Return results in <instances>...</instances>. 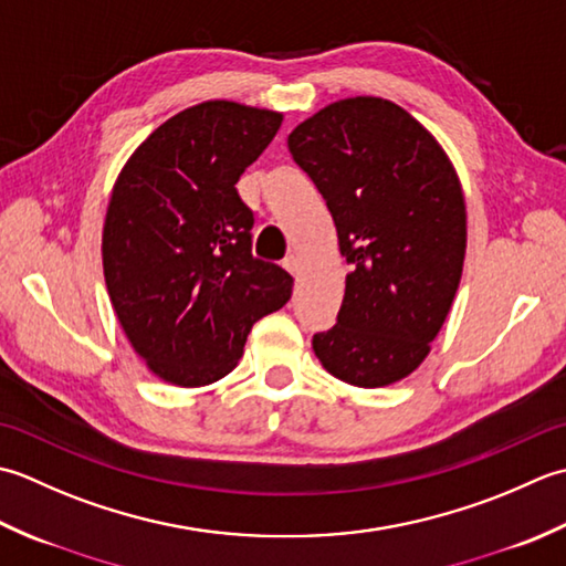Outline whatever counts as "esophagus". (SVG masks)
Masks as SVG:
<instances>
[{
    "label": "esophagus",
    "instance_id": "34e87169",
    "mask_svg": "<svg viewBox=\"0 0 566 566\" xmlns=\"http://www.w3.org/2000/svg\"><path fill=\"white\" fill-rule=\"evenodd\" d=\"M283 269H285L287 273H293V275L300 273V259L295 256V253H291V256H287V259L283 261Z\"/></svg>",
    "mask_w": 566,
    "mask_h": 566
}]
</instances>
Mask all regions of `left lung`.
Returning <instances> with one entry per match:
<instances>
[{
  "label": "left lung",
  "instance_id": "left-lung-1",
  "mask_svg": "<svg viewBox=\"0 0 566 566\" xmlns=\"http://www.w3.org/2000/svg\"><path fill=\"white\" fill-rule=\"evenodd\" d=\"M325 198L349 263L337 325L313 349L359 388L406 378L430 354L457 295L467 205L452 160L410 114L380 97L319 109L287 136Z\"/></svg>",
  "mask_w": 566,
  "mask_h": 566
}]
</instances>
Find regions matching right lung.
Listing matches in <instances>:
<instances>
[{
	"mask_svg": "<svg viewBox=\"0 0 566 566\" xmlns=\"http://www.w3.org/2000/svg\"><path fill=\"white\" fill-rule=\"evenodd\" d=\"M281 122L271 109L202 102L160 124L114 182L107 293L134 352L172 386L224 378L253 322L291 300V273L253 259V212L234 188Z\"/></svg>",
	"mask_w": 566,
	"mask_h": 566,
	"instance_id": "right-lung-1",
	"label": "right lung"
}]
</instances>
